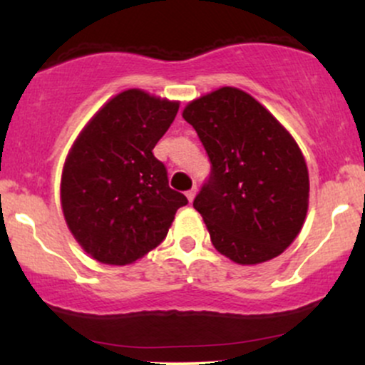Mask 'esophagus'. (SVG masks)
I'll use <instances>...</instances> for the list:
<instances>
[{
  "mask_svg": "<svg viewBox=\"0 0 365 365\" xmlns=\"http://www.w3.org/2000/svg\"><path fill=\"white\" fill-rule=\"evenodd\" d=\"M195 194H197V187H192V188H190V190H187V192H185L187 199H188V200H190V202H192V200H194V197H195Z\"/></svg>",
  "mask_w": 365,
  "mask_h": 365,
  "instance_id": "34e87169",
  "label": "esophagus"
}]
</instances>
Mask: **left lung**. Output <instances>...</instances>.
<instances>
[{"instance_id":"obj_1","label":"left lung","mask_w":365,"mask_h":365,"mask_svg":"<svg viewBox=\"0 0 365 365\" xmlns=\"http://www.w3.org/2000/svg\"><path fill=\"white\" fill-rule=\"evenodd\" d=\"M182 116L212 165L194 207L215 249L244 266L282 254L309 207L307 165L290 132L237 87L200 96Z\"/></svg>"}]
</instances>
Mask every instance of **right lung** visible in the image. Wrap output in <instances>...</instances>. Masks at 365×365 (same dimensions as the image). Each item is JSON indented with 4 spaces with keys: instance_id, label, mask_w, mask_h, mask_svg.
Segmentation results:
<instances>
[{
    "instance_id": "obj_1",
    "label": "right lung",
    "mask_w": 365,
    "mask_h": 365,
    "mask_svg": "<svg viewBox=\"0 0 365 365\" xmlns=\"http://www.w3.org/2000/svg\"><path fill=\"white\" fill-rule=\"evenodd\" d=\"M178 101L128 89L116 94L75 139L61 173V209L78 245L96 261L125 266L165 240L188 202L168 185L153 149Z\"/></svg>"
}]
</instances>
